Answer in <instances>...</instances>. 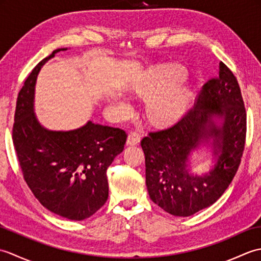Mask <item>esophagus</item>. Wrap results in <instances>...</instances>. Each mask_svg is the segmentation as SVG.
<instances>
[{"instance_id": "34e87169", "label": "esophagus", "mask_w": 261, "mask_h": 261, "mask_svg": "<svg viewBox=\"0 0 261 261\" xmlns=\"http://www.w3.org/2000/svg\"><path fill=\"white\" fill-rule=\"evenodd\" d=\"M140 139H141V136L138 131H131L129 136H127V140H126V143L127 145H138V143L140 142Z\"/></svg>"}]
</instances>
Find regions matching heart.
<instances>
[{"label": "heart", "instance_id": "heart-1", "mask_svg": "<svg viewBox=\"0 0 261 261\" xmlns=\"http://www.w3.org/2000/svg\"><path fill=\"white\" fill-rule=\"evenodd\" d=\"M184 76L182 70L176 67H165L158 70L136 88L142 96H150L147 102V116L156 124H168L177 120L184 112L190 95L184 87L174 84ZM124 111L126 105L119 104Z\"/></svg>", "mask_w": 261, "mask_h": 261}]
</instances>
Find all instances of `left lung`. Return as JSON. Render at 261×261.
Here are the masks:
<instances>
[{
  "label": "left lung",
  "mask_w": 261,
  "mask_h": 261,
  "mask_svg": "<svg viewBox=\"0 0 261 261\" xmlns=\"http://www.w3.org/2000/svg\"><path fill=\"white\" fill-rule=\"evenodd\" d=\"M214 115L224 118L221 128L212 120ZM246 135L247 112L239 83L221 62L219 75L205 83L195 108L175 124L149 132L141 140L146 185L152 202L176 216H190L211 206L237 174ZM208 137L215 138V154L219 157L215 169L202 177L188 174V156Z\"/></svg>",
  "instance_id": "left-lung-1"
}]
</instances>
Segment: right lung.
Instances as JSON below:
<instances>
[{"label": "right lung", "instance_id": "add662e5", "mask_svg": "<svg viewBox=\"0 0 261 261\" xmlns=\"http://www.w3.org/2000/svg\"><path fill=\"white\" fill-rule=\"evenodd\" d=\"M56 49L32 69L19 92L12 127L13 146L23 178L50 212L82 221L105 204L107 170L123 151L127 135L119 127L92 122L77 130L49 131L38 123L32 102L37 75Z\"/></svg>", "mask_w": 261, "mask_h": 261}]
</instances>
